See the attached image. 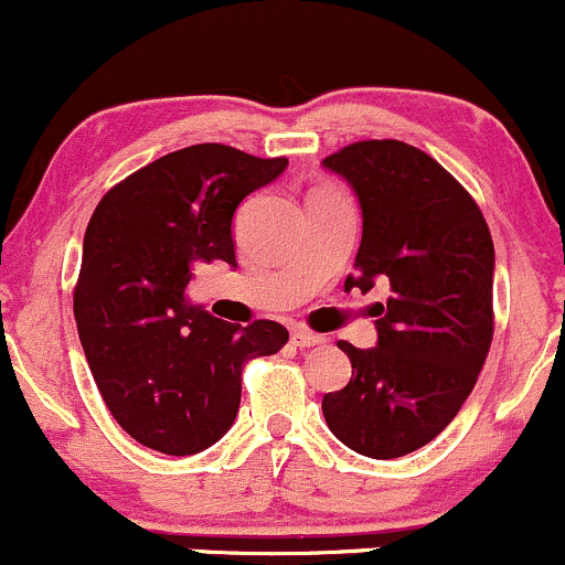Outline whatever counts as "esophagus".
<instances>
[{
  "label": "esophagus",
  "mask_w": 565,
  "mask_h": 565,
  "mask_svg": "<svg viewBox=\"0 0 565 565\" xmlns=\"http://www.w3.org/2000/svg\"><path fill=\"white\" fill-rule=\"evenodd\" d=\"M321 342L323 337L308 332V329H295V332H291V345L297 348H313V345H321Z\"/></svg>",
  "instance_id": "obj_1"
}]
</instances>
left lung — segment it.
I'll list each match as a JSON object with an SVG mask.
<instances>
[{"mask_svg":"<svg viewBox=\"0 0 565 565\" xmlns=\"http://www.w3.org/2000/svg\"><path fill=\"white\" fill-rule=\"evenodd\" d=\"M361 206L359 274L391 287L377 345L345 350L353 377L321 401L348 449L395 459L430 444L476 387L494 334V242L478 204L436 159L401 140H361L321 161Z\"/></svg>","mask_w":565,"mask_h":565,"instance_id":"left-lung-1","label":"left lung"}]
</instances>
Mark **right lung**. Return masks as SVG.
Instances as JSON below:
<instances>
[{
    "label": "right lung",
    "instance_id": "1",
    "mask_svg": "<svg viewBox=\"0 0 565 565\" xmlns=\"http://www.w3.org/2000/svg\"><path fill=\"white\" fill-rule=\"evenodd\" d=\"M289 161L201 142L114 185L89 217L74 319L114 419L148 449L188 457L217 444L242 404V369L274 355L276 321H220L185 297L193 265L236 268L233 212Z\"/></svg>",
    "mask_w": 565,
    "mask_h": 565
}]
</instances>
